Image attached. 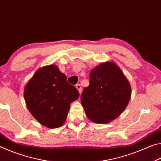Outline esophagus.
<instances>
[{"instance_id":"esophagus-1","label":"esophagus","mask_w":161,"mask_h":161,"mask_svg":"<svg viewBox=\"0 0 161 161\" xmlns=\"http://www.w3.org/2000/svg\"><path fill=\"white\" fill-rule=\"evenodd\" d=\"M76 88H77V89H78V91H79V92H80V94H81V85L80 84H77V85H76Z\"/></svg>"}]
</instances>
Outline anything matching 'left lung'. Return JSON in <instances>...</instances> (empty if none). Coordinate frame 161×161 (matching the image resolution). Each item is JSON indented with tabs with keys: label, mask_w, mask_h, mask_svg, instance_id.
Wrapping results in <instances>:
<instances>
[{
	"label": "left lung",
	"mask_w": 161,
	"mask_h": 161,
	"mask_svg": "<svg viewBox=\"0 0 161 161\" xmlns=\"http://www.w3.org/2000/svg\"><path fill=\"white\" fill-rule=\"evenodd\" d=\"M130 95L129 81L116 64L108 62L92 70L89 85L84 89L81 102L89 119L107 124L123 112Z\"/></svg>",
	"instance_id": "left-lung-1"
}]
</instances>
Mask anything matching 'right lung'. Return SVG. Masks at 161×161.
Masks as SVG:
<instances>
[{"mask_svg":"<svg viewBox=\"0 0 161 161\" xmlns=\"http://www.w3.org/2000/svg\"><path fill=\"white\" fill-rule=\"evenodd\" d=\"M79 97L77 89L67 82L66 75L55 65L38 70L24 91L30 112L38 122L50 129L64 124L70 103Z\"/></svg>","mask_w":161,"mask_h":161,"instance_id":"obj_1","label":"right lung"}]
</instances>
